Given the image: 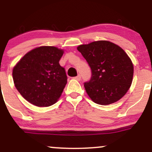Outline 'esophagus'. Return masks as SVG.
Returning a JSON list of instances; mask_svg holds the SVG:
<instances>
[{
	"label": "esophagus",
	"instance_id": "1",
	"mask_svg": "<svg viewBox=\"0 0 152 152\" xmlns=\"http://www.w3.org/2000/svg\"><path fill=\"white\" fill-rule=\"evenodd\" d=\"M74 79H76L77 81H80V80H81V75L78 74L77 76H76V77H74Z\"/></svg>",
	"mask_w": 152,
	"mask_h": 152
}]
</instances>
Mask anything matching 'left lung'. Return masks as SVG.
<instances>
[{"label": "left lung", "mask_w": 152, "mask_h": 152, "mask_svg": "<svg viewBox=\"0 0 152 152\" xmlns=\"http://www.w3.org/2000/svg\"><path fill=\"white\" fill-rule=\"evenodd\" d=\"M91 69L86 93L96 104L109 105L121 99L129 89L134 66L121 47L108 41L80 45L77 48Z\"/></svg>", "instance_id": "8db88e82"}]
</instances>
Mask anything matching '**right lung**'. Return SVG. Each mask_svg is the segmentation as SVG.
I'll list each match as a JSON object with an SVG mask.
<instances>
[{
  "label": "right lung",
  "mask_w": 152,
  "mask_h": 152,
  "mask_svg": "<svg viewBox=\"0 0 152 152\" xmlns=\"http://www.w3.org/2000/svg\"><path fill=\"white\" fill-rule=\"evenodd\" d=\"M64 50L54 46L31 50L13 69L15 88L26 100L39 107L53 105L67 83L64 68L59 64Z\"/></svg>",
  "instance_id": "obj_1"
}]
</instances>
